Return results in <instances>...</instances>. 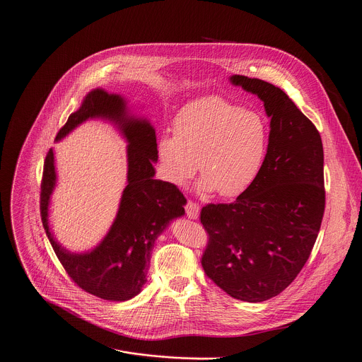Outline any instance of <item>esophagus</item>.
<instances>
[{
	"label": "esophagus",
	"mask_w": 362,
	"mask_h": 362,
	"mask_svg": "<svg viewBox=\"0 0 362 362\" xmlns=\"http://www.w3.org/2000/svg\"><path fill=\"white\" fill-rule=\"evenodd\" d=\"M186 214H187V217L189 218H197L199 217V211H200V207H199V204H196L194 202H192V200H187V203H186Z\"/></svg>",
	"instance_id": "1"
}]
</instances>
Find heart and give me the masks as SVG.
Listing matches in <instances>:
<instances>
[{
  "label": "heart",
  "instance_id": "obj_1",
  "mask_svg": "<svg viewBox=\"0 0 362 362\" xmlns=\"http://www.w3.org/2000/svg\"><path fill=\"white\" fill-rule=\"evenodd\" d=\"M269 146L270 124L260 110L203 96L179 109L173 135L159 138L156 156L166 182L185 186L199 166L200 192L235 197L257 180Z\"/></svg>",
  "mask_w": 362,
  "mask_h": 362
}]
</instances>
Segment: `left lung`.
I'll return each mask as SVG.
<instances>
[{
    "label": "left lung",
    "instance_id": "left-lung-1",
    "mask_svg": "<svg viewBox=\"0 0 362 362\" xmlns=\"http://www.w3.org/2000/svg\"><path fill=\"white\" fill-rule=\"evenodd\" d=\"M257 95L270 120V146L257 180L233 203L206 204V276L233 298L260 303L286 290L307 263L325 207L324 151L311 120L277 86L230 76Z\"/></svg>",
    "mask_w": 362,
    "mask_h": 362
}]
</instances>
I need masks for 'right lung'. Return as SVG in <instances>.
I'll list each match as a JSON object with an SVG mask.
<instances>
[{
  "mask_svg": "<svg viewBox=\"0 0 362 362\" xmlns=\"http://www.w3.org/2000/svg\"><path fill=\"white\" fill-rule=\"evenodd\" d=\"M92 117L110 120L129 144L128 185L116 218L92 252L71 253L57 242L48 224L49 197L57 182L54 151L49 149L41 182V220L58 260L76 286L103 300L127 301L145 286L155 240L170 220L185 214L186 199L177 186L153 177V162H158L155 129L146 119L131 116L119 95L90 90L81 107L69 115L55 141Z\"/></svg>",
  "mask_w": 362,
  "mask_h": 362,
  "instance_id": "1",
  "label": "right lung"
}]
</instances>
